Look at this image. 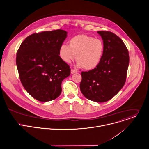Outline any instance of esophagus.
<instances>
[{"label":"esophagus","mask_w":149,"mask_h":149,"mask_svg":"<svg viewBox=\"0 0 149 149\" xmlns=\"http://www.w3.org/2000/svg\"><path fill=\"white\" fill-rule=\"evenodd\" d=\"M76 71L75 70H74V69H71V74H74V73H76Z\"/></svg>","instance_id":"obj_1"}]
</instances>
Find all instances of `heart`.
<instances>
[{"label": "heart", "mask_w": 149, "mask_h": 149, "mask_svg": "<svg viewBox=\"0 0 149 149\" xmlns=\"http://www.w3.org/2000/svg\"><path fill=\"white\" fill-rule=\"evenodd\" d=\"M104 51V45L101 40L85 34H80L69 41V46L61 45L58 54L60 58L67 63H70L76 56L78 68L91 70L100 63Z\"/></svg>", "instance_id": "heart-1"}]
</instances>
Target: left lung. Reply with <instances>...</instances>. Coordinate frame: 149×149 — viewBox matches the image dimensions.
Segmentation results:
<instances>
[{"instance_id":"1","label":"left lung","mask_w":149,"mask_h":149,"mask_svg":"<svg viewBox=\"0 0 149 149\" xmlns=\"http://www.w3.org/2000/svg\"><path fill=\"white\" fill-rule=\"evenodd\" d=\"M102 40L104 51L96 68L82 72L80 89L88 100L104 102L116 95L124 86L129 64L128 51L117 35L109 31H97Z\"/></svg>"}]
</instances>
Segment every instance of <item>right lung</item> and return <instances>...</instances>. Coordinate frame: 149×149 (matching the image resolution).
I'll use <instances>...</instances> for the list:
<instances>
[{"label": "right lung", "instance_id": "right-lung-1", "mask_svg": "<svg viewBox=\"0 0 149 149\" xmlns=\"http://www.w3.org/2000/svg\"><path fill=\"white\" fill-rule=\"evenodd\" d=\"M67 34L62 29L35 33L25 39L17 52L20 80L26 92L39 101L58 97L62 81L70 74L69 65L58 54Z\"/></svg>", "mask_w": 149, "mask_h": 149}]
</instances>
